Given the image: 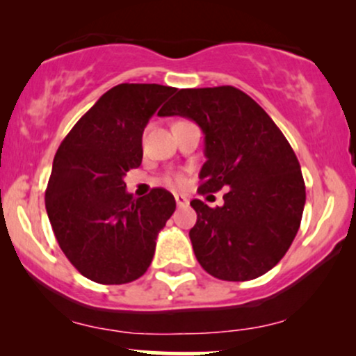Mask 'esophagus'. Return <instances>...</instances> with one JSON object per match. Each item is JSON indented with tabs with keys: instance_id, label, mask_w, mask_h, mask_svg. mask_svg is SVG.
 Instances as JSON below:
<instances>
[{
	"instance_id": "esophagus-1",
	"label": "esophagus",
	"mask_w": 356,
	"mask_h": 356,
	"mask_svg": "<svg viewBox=\"0 0 356 356\" xmlns=\"http://www.w3.org/2000/svg\"><path fill=\"white\" fill-rule=\"evenodd\" d=\"M174 197H175V202H177V206H179V207L187 206V204H189V199H187L186 195H184V194H175Z\"/></svg>"
}]
</instances>
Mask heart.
<instances>
[{
    "mask_svg": "<svg viewBox=\"0 0 356 356\" xmlns=\"http://www.w3.org/2000/svg\"><path fill=\"white\" fill-rule=\"evenodd\" d=\"M172 181L175 182V184H182L184 182V177L181 174H175V175H172Z\"/></svg>",
    "mask_w": 356,
    "mask_h": 356,
    "instance_id": "obj_1",
    "label": "heart"
}]
</instances>
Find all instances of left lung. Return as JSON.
<instances>
[{
  "label": "left lung",
  "mask_w": 356,
  "mask_h": 356,
  "mask_svg": "<svg viewBox=\"0 0 356 356\" xmlns=\"http://www.w3.org/2000/svg\"><path fill=\"white\" fill-rule=\"evenodd\" d=\"M161 117L181 115L204 132L199 194L227 189L224 204L191 206L194 254L211 276L249 281L275 268L295 239L306 191L300 162L271 117L239 88H182Z\"/></svg>",
  "instance_id": "obj_1"
}]
</instances>
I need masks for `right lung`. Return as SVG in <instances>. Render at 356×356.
Returning <instances> with one entry per match:
<instances>
[{
  "instance_id": "obj_1",
  "label": "right lung",
  "mask_w": 356,
  "mask_h": 356,
  "mask_svg": "<svg viewBox=\"0 0 356 356\" xmlns=\"http://www.w3.org/2000/svg\"><path fill=\"white\" fill-rule=\"evenodd\" d=\"M177 88L120 83L73 125L55 159L44 206L68 261L88 280L125 284L147 271L175 199L155 187L140 199L124 177L142 162V134Z\"/></svg>"
}]
</instances>
